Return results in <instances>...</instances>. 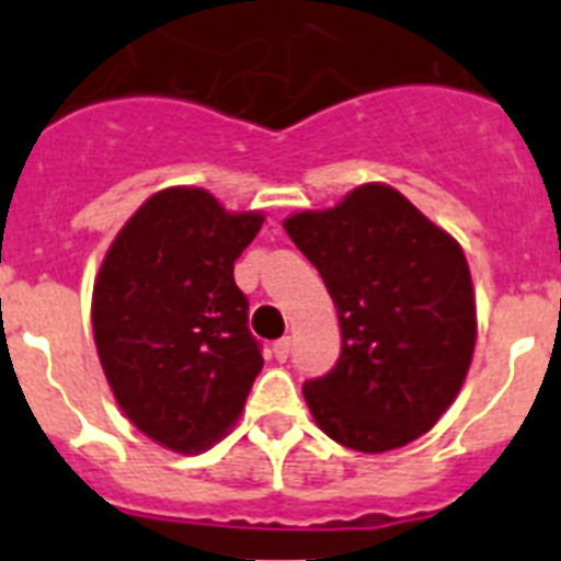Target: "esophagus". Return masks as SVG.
I'll list each match as a JSON object with an SVG mask.
<instances>
[{"instance_id": "1", "label": "esophagus", "mask_w": 561, "mask_h": 561, "mask_svg": "<svg viewBox=\"0 0 561 561\" xmlns=\"http://www.w3.org/2000/svg\"><path fill=\"white\" fill-rule=\"evenodd\" d=\"M289 351H291V340H289V336H284V340H277L275 345H272V354H275L277 362L289 359Z\"/></svg>"}]
</instances>
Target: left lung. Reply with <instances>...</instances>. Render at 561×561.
<instances>
[{
	"label": "left lung",
	"instance_id": "left-lung-1",
	"mask_svg": "<svg viewBox=\"0 0 561 561\" xmlns=\"http://www.w3.org/2000/svg\"><path fill=\"white\" fill-rule=\"evenodd\" d=\"M284 230L323 277L340 317L334 368L304 385L317 427L356 453L421 438L463 388L478 340L460 244L396 187L368 182Z\"/></svg>",
	"mask_w": 561,
	"mask_h": 561
}]
</instances>
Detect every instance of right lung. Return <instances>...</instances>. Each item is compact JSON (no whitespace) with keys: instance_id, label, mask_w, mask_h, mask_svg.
Returning a JSON list of instances; mask_svg holds the SVG:
<instances>
[{"instance_id":"add662e5","label":"right lung","mask_w":561,"mask_h":561,"mask_svg":"<svg viewBox=\"0 0 561 561\" xmlns=\"http://www.w3.org/2000/svg\"><path fill=\"white\" fill-rule=\"evenodd\" d=\"M264 213H230L205 187H165L137 207L106 250L92 331L114 399L171 453L225 438L264 368L232 264Z\"/></svg>"}]
</instances>
